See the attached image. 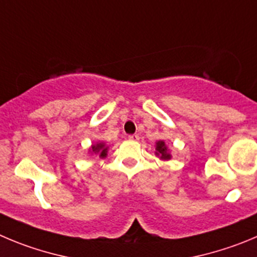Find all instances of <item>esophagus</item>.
<instances>
[{
    "label": "esophagus",
    "instance_id": "obj_1",
    "mask_svg": "<svg viewBox=\"0 0 257 257\" xmlns=\"http://www.w3.org/2000/svg\"><path fill=\"white\" fill-rule=\"evenodd\" d=\"M128 140L129 141H138L140 140V137L137 136V134H131V136H128Z\"/></svg>",
    "mask_w": 257,
    "mask_h": 257
}]
</instances>
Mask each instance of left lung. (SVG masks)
Segmentation results:
<instances>
[{
    "label": "left lung",
    "instance_id": "obj_1",
    "mask_svg": "<svg viewBox=\"0 0 257 257\" xmlns=\"http://www.w3.org/2000/svg\"><path fill=\"white\" fill-rule=\"evenodd\" d=\"M156 156H158L161 160H171L170 151L169 148H167V146L165 145L164 141H158V142H156Z\"/></svg>",
    "mask_w": 257,
    "mask_h": 257
}]
</instances>
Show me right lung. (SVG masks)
I'll return each mask as SVG.
<instances>
[{
  "mask_svg": "<svg viewBox=\"0 0 257 257\" xmlns=\"http://www.w3.org/2000/svg\"><path fill=\"white\" fill-rule=\"evenodd\" d=\"M107 148L109 147H106L104 142H99V143H96V145L91 146V152L95 153V155H99L100 157L104 158L106 157L107 155Z\"/></svg>",
  "mask_w": 257,
  "mask_h": 257,
  "instance_id": "right-lung-1",
  "label": "right lung"
}]
</instances>
